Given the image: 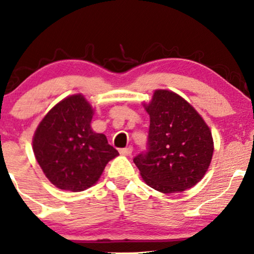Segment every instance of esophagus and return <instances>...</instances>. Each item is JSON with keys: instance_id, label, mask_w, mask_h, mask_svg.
Wrapping results in <instances>:
<instances>
[{"instance_id": "1", "label": "esophagus", "mask_w": 254, "mask_h": 254, "mask_svg": "<svg viewBox=\"0 0 254 254\" xmlns=\"http://www.w3.org/2000/svg\"><path fill=\"white\" fill-rule=\"evenodd\" d=\"M119 153L122 154V155H125V156H129L131 155V153H132V147H127V148H122V149H119Z\"/></svg>"}]
</instances>
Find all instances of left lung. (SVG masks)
Returning a JSON list of instances; mask_svg holds the SVG:
<instances>
[{
	"label": "left lung",
	"instance_id": "left-lung-1",
	"mask_svg": "<svg viewBox=\"0 0 254 254\" xmlns=\"http://www.w3.org/2000/svg\"><path fill=\"white\" fill-rule=\"evenodd\" d=\"M150 117L148 149L133 162L147 185L162 193L192 188L210 166L214 141L204 119L185 99L167 89L144 105Z\"/></svg>",
	"mask_w": 254,
	"mask_h": 254
}]
</instances>
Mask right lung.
<instances>
[{"mask_svg": "<svg viewBox=\"0 0 254 254\" xmlns=\"http://www.w3.org/2000/svg\"><path fill=\"white\" fill-rule=\"evenodd\" d=\"M93 115L83 95H70L49 111L34 132V156L45 177L61 190L90 188L107 162L119 155L104 133L92 130Z\"/></svg>", "mask_w": 254, "mask_h": 254, "instance_id": "1", "label": "right lung"}]
</instances>
